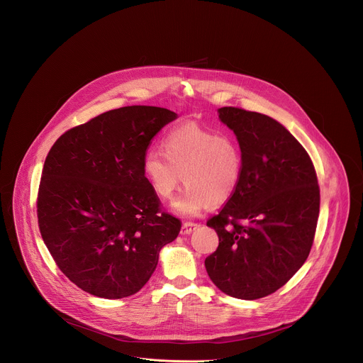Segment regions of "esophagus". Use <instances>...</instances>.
Listing matches in <instances>:
<instances>
[{
	"label": "esophagus",
	"instance_id": "34e87169",
	"mask_svg": "<svg viewBox=\"0 0 363 363\" xmlns=\"http://www.w3.org/2000/svg\"><path fill=\"white\" fill-rule=\"evenodd\" d=\"M196 228H199L198 223H194V222H185L181 228V235H191Z\"/></svg>",
	"mask_w": 363,
	"mask_h": 363
}]
</instances>
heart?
Wrapping results in <instances>:
<instances>
[{
	"mask_svg": "<svg viewBox=\"0 0 363 363\" xmlns=\"http://www.w3.org/2000/svg\"><path fill=\"white\" fill-rule=\"evenodd\" d=\"M243 171V151L236 138L196 125L171 131L162 141V154L151 150L143 160V174L161 201L174 196L182 178L186 188L172 205L181 216H196L208 205L228 202Z\"/></svg>",
	"mask_w": 363,
	"mask_h": 363,
	"instance_id": "heart-1",
	"label": "heart"
}]
</instances>
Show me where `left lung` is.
I'll use <instances>...</instances> for the list:
<instances>
[{
  "label": "left lung",
  "mask_w": 363,
  "mask_h": 363,
  "mask_svg": "<svg viewBox=\"0 0 363 363\" xmlns=\"http://www.w3.org/2000/svg\"><path fill=\"white\" fill-rule=\"evenodd\" d=\"M218 114L238 138L245 171L236 194L206 223L219 246L205 267L222 293L257 300L306 263L320 213L318 179L304 147L277 120L238 107Z\"/></svg>",
  "instance_id": "obj_1"
}]
</instances>
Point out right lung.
I'll return each mask as SVG.
<instances>
[{
  "label": "right lung",
  "mask_w": 363,
  "mask_h": 363,
  "mask_svg": "<svg viewBox=\"0 0 363 363\" xmlns=\"http://www.w3.org/2000/svg\"><path fill=\"white\" fill-rule=\"evenodd\" d=\"M178 117L155 106L106 111L52 145L38 192L42 239L60 272L83 291L130 297L152 276L181 222L160 212L143 174L154 135Z\"/></svg>",
  "instance_id": "right-lung-1"
}]
</instances>
